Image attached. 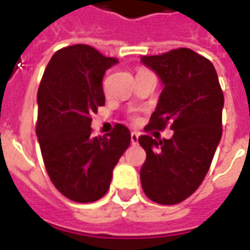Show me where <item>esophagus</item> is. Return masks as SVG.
Wrapping results in <instances>:
<instances>
[{
    "mask_svg": "<svg viewBox=\"0 0 250 250\" xmlns=\"http://www.w3.org/2000/svg\"><path fill=\"white\" fill-rule=\"evenodd\" d=\"M138 139H139V134L135 132V131L131 132V143H132V145H136V143H138Z\"/></svg>",
    "mask_w": 250,
    "mask_h": 250,
    "instance_id": "34e87169",
    "label": "esophagus"
}]
</instances>
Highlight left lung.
<instances>
[{"label": "left lung", "instance_id": "left-lung-1", "mask_svg": "<svg viewBox=\"0 0 250 250\" xmlns=\"http://www.w3.org/2000/svg\"><path fill=\"white\" fill-rule=\"evenodd\" d=\"M142 62L165 85L145 130H165L170 125L174 131L173 138L163 141L139 136L146 151L142 188L157 204H179L209 171L222 135L224 93L211 62L188 48L142 56Z\"/></svg>", "mask_w": 250, "mask_h": 250}]
</instances>
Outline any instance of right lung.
<instances>
[{
	"mask_svg": "<svg viewBox=\"0 0 250 250\" xmlns=\"http://www.w3.org/2000/svg\"><path fill=\"white\" fill-rule=\"evenodd\" d=\"M116 62L76 44L59 49L41 79L36 123L41 155L52 184L75 202H93L107 193L112 170L130 146V131L119 123L107 135H91V115L105 103L104 73Z\"/></svg>",
	"mask_w": 250,
	"mask_h": 250,
	"instance_id": "obj_1",
	"label": "right lung"
}]
</instances>
